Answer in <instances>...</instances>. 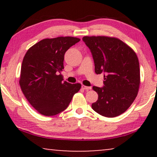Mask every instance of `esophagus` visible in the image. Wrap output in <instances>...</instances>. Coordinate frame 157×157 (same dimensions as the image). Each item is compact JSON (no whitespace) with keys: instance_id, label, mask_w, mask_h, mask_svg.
I'll list each match as a JSON object with an SVG mask.
<instances>
[{"instance_id":"1","label":"esophagus","mask_w":157,"mask_h":157,"mask_svg":"<svg viewBox=\"0 0 157 157\" xmlns=\"http://www.w3.org/2000/svg\"><path fill=\"white\" fill-rule=\"evenodd\" d=\"M81 88H82L83 89L86 90V91H88V90H90V89H91V88L90 87V86H84V85L81 86Z\"/></svg>"}]
</instances>
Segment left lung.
<instances>
[{
  "mask_svg": "<svg viewBox=\"0 0 157 157\" xmlns=\"http://www.w3.org/2000/svg\"><path fill=\"white\" fill-rule=\"evenodd\" d=\"M83 41L93 57L96 74H104V86H93L98 100L92 109L112 118L127 110L136 98L140 83L137 56L128 45L116 38L84 36Z\"/></svg>",
  "mask_w": 157,
  "mask_h": 157,
  "instance_id": "left-lung-1",
  "label": "left lung"
}]
</instances>
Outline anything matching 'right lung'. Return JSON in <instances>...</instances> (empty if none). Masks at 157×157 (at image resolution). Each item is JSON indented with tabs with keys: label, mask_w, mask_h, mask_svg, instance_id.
<instances>
[{
	"label": "right lung",
	"mask_w": 157,
	"mask_h": 157,
	"mask_svg": "<svg viewBox=\"0 0 157 157\" xmlns=\"http://www.w3.org/2000/svg\"><path fill=\"white\" fill-rule=\"evenodd\" d=\"M80 41L75 37L46 38L31 47L23 58L19 84L32 106L42 115L50 117L65 110L80 83L63 81L64 54Z\"/></svg>",
	"instance_id": "right-lung-1"
}]
</instances>
